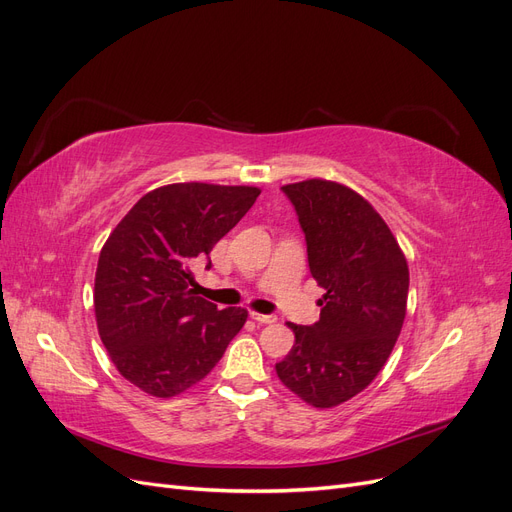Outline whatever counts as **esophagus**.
I'll return each mask as SVG.
<instances>
[{
	"label": "esophagus",
	"mask_w": 512,
	"mask_h": 512,
	"mask_svg": "<svg viewBox=\"0 0 512 512\" xmlns=\"http://www.w3.org/2000/svg\"><path fill=\"white\" fill-rule=\"evenodd\" d=\"M252 318H254L258 324H273V322H277V316H275V314H256V312H252Z\"/></svg>",
	"instance_id": "34e87169"
}]
</instances>
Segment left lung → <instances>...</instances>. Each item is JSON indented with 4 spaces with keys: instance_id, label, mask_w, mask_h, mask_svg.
Returning a JSON list of instances; mask_svg holds the SVG:
<instances>
[{
    "instance_id": "left-lung-1",
    "label": "left lung",
    "mask_w": 512,
    "mask_h": 512,
    "mask_svg": "<svg viewBox=\"0 0 512 512\" xmlns=\"http://www.w3.org/2000/svg\"><path fill=\"white\" fill-rule=\"evenodd\" d=\"M324 288L320 320L288 322L294 346L275 371L314 408L344 404L378 376L406 318L408 262L391 228L363 196L324 179L284 185Z\"/></svg>"
}]
</instances>
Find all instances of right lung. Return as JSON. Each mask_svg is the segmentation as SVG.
<instances>
[{
	"label": "right lung",
	"mask_w": 512,
	"mask_h": 512,
	"mask_svg": "<svg viewBox=\"0 0 512 512\" xmlns=\"http://www.w3.org/2000/svg\"><path fill=\"white\" fill-rule=\"evenodd\" d=\"M247 185L173 183L145 194L104 243L94 307L119 374L153 397L203 380L247 320L196 297L192 265L207 260L256 203Z\"/></svg>",
	"instance_id": "1"
}]
</instances>
